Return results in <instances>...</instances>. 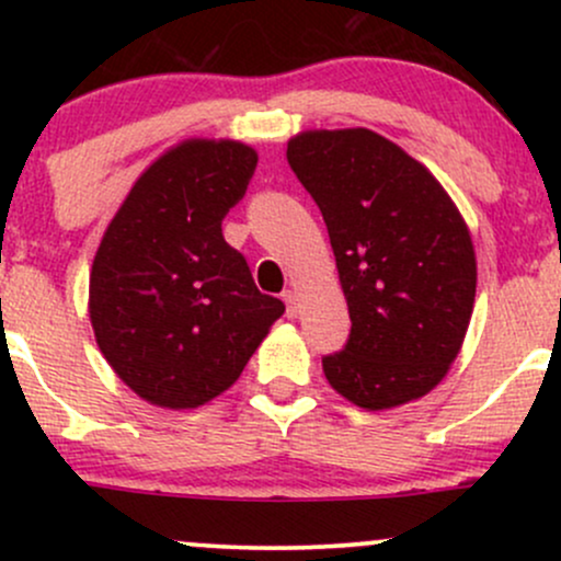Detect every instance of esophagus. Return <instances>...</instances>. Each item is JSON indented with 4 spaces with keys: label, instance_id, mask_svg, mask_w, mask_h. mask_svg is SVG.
Returning <instances> with one entry per match:
<instances>
[{
    "label": "esophagus",
    "instance_id": "34e87169",
    "mask_svg": "<svg viewBox=\"0 0 561 561\" xmlns=\"http://www.w3.org/2000/svg\"><path fill=\"white\" fill-rule=\"evenodd\" d=\"M282 300L287 302V317L289 319H295L300 313V306H298V295L293 293V289H285V293H282Z\"/></svg>",
    "mask_w": 561,
    "mask_h": 561
}]
</instances>
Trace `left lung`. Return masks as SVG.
Here are the masks:
<instances>
[{
	"instance_id": "left-lung-1",
	"label": "left lung",
	"mask_w": 561,
	"mask_h": 561,
	"mask_svg": "<svg viewBox=\"0 0 561 561\" xmlns=\"http://www.w3.org/2000/svg\"><path fill=\"white\" fill-rule=\"evenodd\" d=\"M287 163L324 216L351 313L345 347L321 358L330 385L369 411L427 396L459 356L478 287L459 208L369 128L302 131Z\"/></svg>"
}]
</instances>
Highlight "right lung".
<instances>
[{
	"label": "right lung",
	"mask_w": 561,
	"mask_h": 561,
	"mask_svg": "<svg viewBox=\"0 0 561 561\" xmlns=\"http://www.w3.org/2000/svg\"><path fill=\"white\" fill-rule=\"evenodd\" d=\"M255 163L242 141L186 139L141 173L102 234L89 319L102 356L147 403L214 401L285 313L221 231Z\"/></svg>",
	"instance_id": "right-lung-1"
}]
</instances>
